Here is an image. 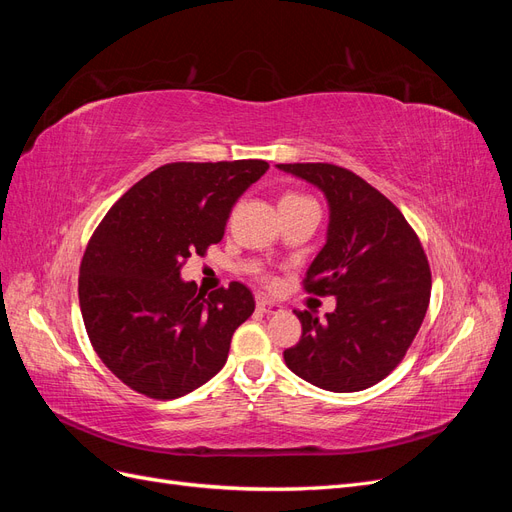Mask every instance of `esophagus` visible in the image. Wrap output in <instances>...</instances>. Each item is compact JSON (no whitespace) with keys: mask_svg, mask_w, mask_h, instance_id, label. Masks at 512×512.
Listing matches in <instances>:
<instances>
[{"mask_svg":"<svg viewBox=\"0 0 512 512\" xmlns=\"http://www.w3.org/2000/svg\"><path fill=\"white\" fill-rule=\"evenodd\" d=\"M256 307H258V312L267 314V316L277 314V312H282V305H277V303L267 301V299H258V301H256Z\"/></svg>","mask_w":512,"mask_h":512,"instance_id":"esophagus-1","label":"esophagus"}]
</instances>
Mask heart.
<instances>
[{"label": "heart", "instance_id": "b5f03b06", "mask_svg": "<svg viewBox=\"0 0 512 512\" xmlns=\"http://www.w3.org/2000/svg\"><path fill=\"white\" fill-rule=\"evenodd\" d=\"M286 198H305V196H297V194H290V196H286Z\"/></svg>", "mask_w": 512, "mask_h": 512}]
</instances>
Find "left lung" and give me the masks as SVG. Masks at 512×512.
Returning <instances> with one entry per match:
<instances>
[{
	"label": "left lung",
	"mask_w": 512,
	"mask_h": 512,
	"mask_svg": "<svg viewBox=\"0 0 512 512\" xmlns=\"http://www.w3.org/2000/svg\"><path fill=\"white\" fill-rule=\"evenodd\" d=\"M277 168L314 183L329 200L327 243L303 288L337 299L324 322L297 312L303 335L284 361L324 391L369 389L401 363L423 324L431 294L423 245L404 213L352 170L327 162Z\"/></svg>",
	"instance_id": "left-lung-1"
}]
</instances>
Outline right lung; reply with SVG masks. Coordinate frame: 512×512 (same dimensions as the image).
Listing matches in <instances>:
<instances>
[{"mask_svg": "<svg viewBox=\"0 0 512 512\" xmlns=\"http://www.w3.org/2000/svg\"><path fill=\"white\" fill-rule=\"evenodd\" d=\"M267 168L265 160L164 164L91 235L79 275L83 322L102 363L132 391L175 399L224 367L254 294L230 282L205 299L181 267L222 241L232 205Z\"/></svg>", "mask_w": 512, "mask_h": 512, "instance_id": "right-lung-1", "label": "right lung"}]
</instances>
